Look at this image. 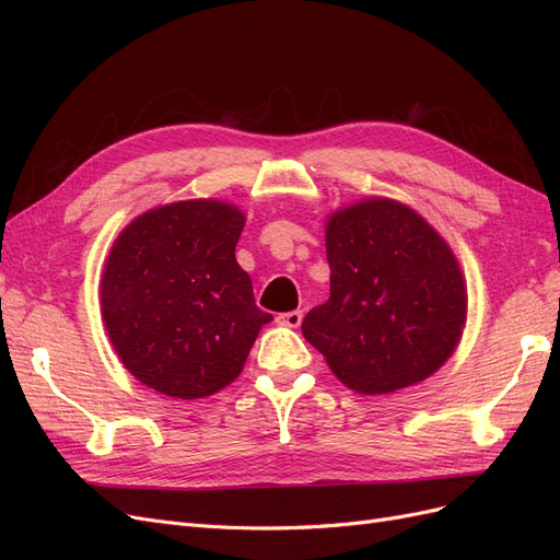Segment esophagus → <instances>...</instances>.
I'll return each mask as SVG.
<instances>
[{"label": "esophagus", "mask_w": 560, "mask_h": 560, "mask_svg": "<svg viewBox=\"0 0 560 560\" xmlns=\"http://www.w3.org/2000/svg\"><path fill=\"white\" fill-rule=\"evenodd\" d=\"M301 319H303V313H301V311H290V313H282V315H278V322H280V325L290 327V329H296V327L301 325Z\"/></svg>", "instance_id": "34e87169"}]
</instances>
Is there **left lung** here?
Listing matches in <instances>:
<instances>
[{"label": "left lung", "mask_w": 560, "mask_h": 560, "mask_svg": "<svg viewBox=\"0 0 560 560\" xmlns=\"http://www.w3.org/2000/svg\"><path fill=\"white\" fill-rule=\"evenodd\" d=\"M329 299L301 331L354 393L430 378L460 343L467 287L448 243L399 200L364 198L327 222Z\"/></svg>", "instance_id": "left-lung-1"}]
</instances>
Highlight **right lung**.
Returning a JSON list of instances; mask_svg holds the SVG:
<instances>
[{"mask_svg": "<svg viewBox=\"0 0 560 560\" xmlns=\"http://www.w3.org/2000/svg\"><path fill=\"white\" fill-rule=\"evenodd\" d=\"M243 226L231 202L179 200L132 219L109 249L100 280L109 341L165 397L200 399L233 383L273 319L235 261Z\"/></svg>", "mask_w": 560, "mask_h": 560, "instance_id": "obj_1", "label": "right lung"}]
</instances>
